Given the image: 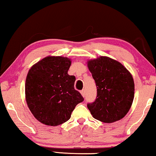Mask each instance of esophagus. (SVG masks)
<instances>
[{
	"label": "esophagus",
	"mask_w": 156,
	"mask_h": 156,
	"mask_svg": "<svg viewBox=\"0 0 156 156\" xmlns=\"http://www.w3.org/2000/svg\"><path fill=\"white\" fill-rule=\"evenodd\" d=\"M80 93H81V94H82V95L83 97L85 96V90H81V91H80Z\"/></svg>",
	"instance_id": "esophagus-1"
}]
</instances>
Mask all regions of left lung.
Returning a JSON list of instances; mask_svg holds the SVG:
<instances>
[{
	"instance_id": "left-lung-1",
	"label": "left lung",
	"mask_w": 156,
	"mask_h": 156,
	"mask_svg": "<svg viewBox=\"0 0 156 156\" xmlns=\"http://www.w3.org/2000/svg\"><path fill=\"white\" fill-rule=\"evenodd\" d=\"M87 64L97 86L96 100L87 104L92 117L103 122L120 120L128 112L134 99L132 75L122 64L107 56Z\"/></svg>"
}]
</instances>
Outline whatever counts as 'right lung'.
<instances>
[{"label": "right lung", "mask_w": 156, "mask_h": 156, "mask_svg": "<svg viewBox=\"0 0 156 156\" xmlns=\"http://www.w3.org/2000/svg\"><path fill=\"white\" fill-rule=\"evenodd\" d=\"M69 58L47 56L29 71L25 92L28 107L36 120L50 126L66 122L76 105L84 101L74 89V76L68 74Z\"/></svg>", "instance_id": "right-lung-1"}]
</instances>
